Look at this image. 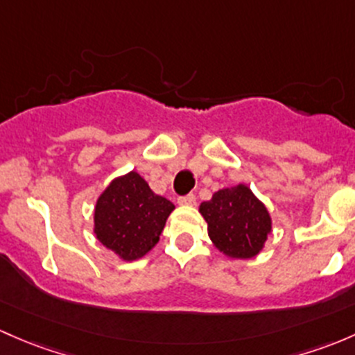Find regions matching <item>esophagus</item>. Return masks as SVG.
Here are the masks:
<instances>
[{"label": "esophagus", "mask_w": 355, "mask_h": 355, "mask_svg": "<svg viewBox=\"0 0 355 355\" xmlns=\"http://www.w3.org/2000/svg\"><path fill=\"white\" fill-rule=\"evenodd\" d=\"M196 202L197 199L193 193H189V196H184L178 199V204H180V206H196Z\"/></svg>", "instance_id": "esophagus-1"}]
</instances>
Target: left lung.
Wrapping results in <instances>:
<instances>
[{"label": "left lung", "mask_w": 355, "mask_h": 355, "mask_svg": "<svg viewBox=\"0 0 355 355\" xmlns=\"http://www.w3.org/2000/svg\"><path fill=\"white\" fill-rule=\"evenodd\" d=\"M199 212L212 245L231 260L257 257L272 233L270 212L245 184L219 189L211 200L200 202Z\"/></svg>", "instance_id": "obj_1"}]
</instances>
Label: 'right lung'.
<instances>
[{"label":"right lung","mask_w":355,"mask_h":355,"mask_svg":"<svg viewBox=\"0 0 355 355\" xmlns=\"http://www.w3.org/2000/svg\"><path fill=\"white\" fill-rule=\"evenodd\" d=\"M175 206L149 189L137 171L115 177L103 189L93 212V233L124 262L143 259L159 241Z\"/></svg>","instance_id":"1"}]
</instances>
